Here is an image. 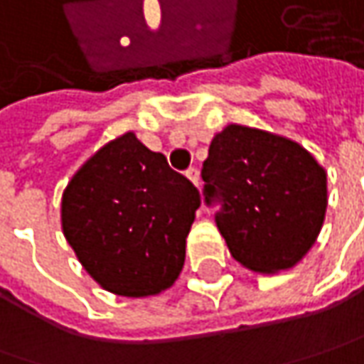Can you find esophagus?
I'll use <instances>...</instances> for the list:
<instances>
[{"label":"esophagus","instance_id":"34e87169","mask_svg":"<svg viewBox=\"0 0 364 364\" xmlns=\"http://www.w3.org/2000/svg\"><path fill=\"white\" fill-rule=\"evenodd\" d=\"M185 175H187V179L193 183L196 187H200V171H198V168H189Z\"/></svg>","mask_w":364,"mask_h":364}]
</instances>
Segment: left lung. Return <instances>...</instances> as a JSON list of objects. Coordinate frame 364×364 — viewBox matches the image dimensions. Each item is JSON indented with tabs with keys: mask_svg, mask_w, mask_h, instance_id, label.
<instances>
[{
	"mask_svg": "<svg viewBox=\"0 0 364 364\" xmlns=\"http://www.w3.org/2000/svg\"><path fill=\"white\" fill-rule=\"evenodd\" d=\"M205 203L220 202L216 225L247 269L278 274L313 247L328 208V173L294 139L230 123L202 168Z\"/></svg>",
	"mask_w": 364,
	"mask_h": 364,
	"instance_id": "left-lung-1",
	"label": "left lung"
}]
</instances>
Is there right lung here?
<instances>
[{
  "mask_svg": "<svg viewBox=\"0 0 364 364\" xmlns=\"http://www.w3.org/2000/svg\"><path fill=\"white\" fill-rule=\"evenodd\" d=\"M200 203L193 183L127 132L75 171L61 196V228L102 289L154 296L181 274Z\"/></svg>",
  "mask_w": 364,
  "mask_h": 364,
  "instance_id": "add662e5",
  "label": "right lung"
}]
</instances>
